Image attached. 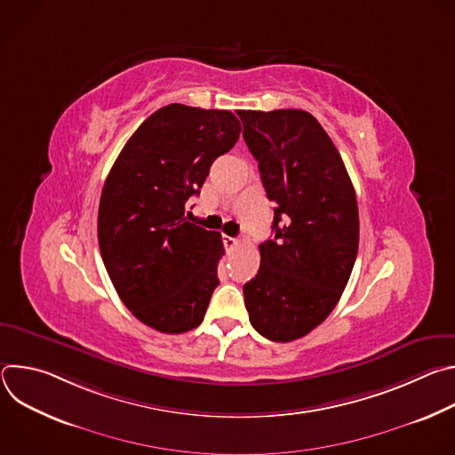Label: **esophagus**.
<instances>
[{"label": "esophagus", "instance_id": "1", "mask_svg": "<svg viewBox=\"0 0 455 455\" xmlns=\"http://www.w3.org/2000/svg\"><path fill=\"white\" fill-rule=\"evenodd\" d=\"M223 243H225L227 250H232L234 246H237V239H235V237H230V235H225V234H223Z\"/></svg>", "mask_w": 455, "mask_h": 455}]
</instances>
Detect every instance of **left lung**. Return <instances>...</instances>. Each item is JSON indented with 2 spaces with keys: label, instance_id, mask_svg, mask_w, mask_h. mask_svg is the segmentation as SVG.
<instances>
[{
  "label": "left lung",
  "instance_id": "obj_1",
  "mask_svg": "<svg viewBox=\"0 0 455 455\" xmlns=\"http://www.w3.org/2000/svg\"><path fill=\"white\" fill-rule=\"evenodd\" d=\"M243 139L274 202V239L259 244L261 267L243 286L250 323L291 342L328 318L358 251V205L340 153L302 109L237 111Z\"/></svg>",
  "mask_w": 455,
  "mask_h": 455
}]
</instances>
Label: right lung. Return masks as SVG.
I'll return each mask as SVG.
<instances>
[{
	"label": "right lung",
	"mask_w": 455,
	"mask_h": 455,
	"mask_svg": "<svg viewBox=\"0 0 455 455\" xmlns=\"http://www.w3.org/2000/svg\"><path fill=\"white\" fill-rule=\"evenodd\" d=\"M239 133L232 111L169 104L144 120L106 178L104 267L125 307L160 333L198 328L220 284L221 234L188 223L185 205Z\"/></svg>",
	"instance_id": "right-lung-1"
}]
</instances>
